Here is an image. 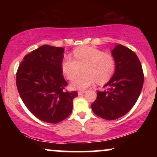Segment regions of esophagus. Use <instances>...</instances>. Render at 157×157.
<instances>
[{"label":"esophagus","instance_id":"obj_1","mask_svg":"<svg viewBox=\"0 0 157 157\" xmlns=\"http://www.w3.org/2000/svg\"><path fill=\"white\" fill-rule=\"evenodd\" d=\"M86 92V91H78V95H82Z\"/></svg>","mask_w":157,"mask_h":157}]
</instances>
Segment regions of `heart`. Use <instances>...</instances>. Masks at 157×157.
Returning a JSON list of instances; mask_svg holds the SVG:
<instances>
[{"mask_svg": "<svg viewBox=\"0 0 157 157\" xmlns=\"http://www.w3.org/2000/svg\"><path fill=\"white\" fill-rule=\"evenodd\" d=\"M75 59L67 56L62 63V70L68 80L82 73L71 82L74 89L82 90L94 83H105L112 77L116 70V60L112 55L94 47L77 48L73 52Z\"/></svg>", "mask_w": 157, "mask_h": 157, "instance_id": "obj_1", "label": "heart"}]
</instances>
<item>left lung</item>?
Segmentation results:
<instances>
[{
  "label": "left lung",
  "instance_id": "obj_1",
  "mask_svg": "<svg viewBox=\"0 0 157 157\" xmlns=\"http://www.w3.org/2000/svg\"><path fill=\"white\" fill-rule=\"evenodd\" d=\"M116 70L104 87L97 91V99L91 105L93 112L107 120L124 116L132 109L141 93L144 74L138 57L130 48L117 45L112 50Z\"/></svg>",
  "mask_w": 157,
  "mask_h": 157
}]
</instances>
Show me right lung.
I'll use <instances>...</instances> for the list:
<instances>
[{"instance_id":"1","label":"right lung","mask_w":157,"mask_h":157,"mask_svg":"<svg viewBox=\"0 0 157 157\" xmlns=\"http://www.w3.org/2000/svg\"><path fill=\"white\" fill-rule=\"evenodd\" d=\"M64 48L44 45L23 57L16 85L23 103L34 116L57 123L71 114L75 91H68L62 70Z\"/></svg>"}]
</instances>
